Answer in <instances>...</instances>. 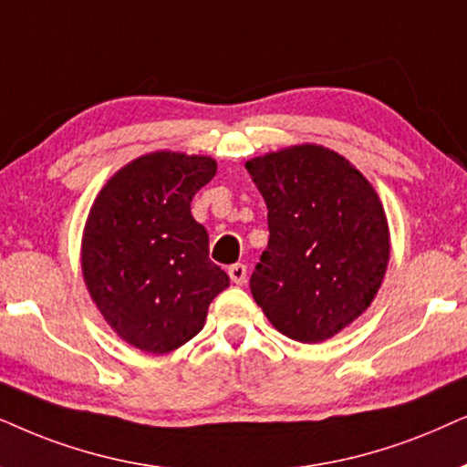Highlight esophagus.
Segmentation results:
<instances>
[{
	"mask_svg": "<svg viewBox=\"0 0 467 467\" xmlns=\"http://www.w3.org/2000/svg\"><path fill=\"white\" fill-rule=\"evenodd\" d=\"M228 275H230V279H233V282L237 284V285L245 284V279H247V266L241 265V263L233 265V266H230V269H228Z\"/></svg>",
	"mask_w": 467,
	"mask_h": 467,
	"instance_id": "34e87169",
	"label": "esophagus"
}]
</instances>
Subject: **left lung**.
<instances>
[{
	"mask_svg": "<svg viewBox=\"0 0 467 467\" xmlns=\"http://www.w3.org/2000/svg\"><path fill=\"white\" fill-rule=\"evenodd\" d=\"M269 209V245L252 273L254 301L285 337L318 344L380 290L390 233L380 196L333 149L303 142L245 161Z\"/></svg>",
	"mask_w": 467,
	"mask_h": 467,
	"instance_id": "8db88e82",
	"label": "left lung"
}]
</instances>
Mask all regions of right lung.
I'll return each instance as SVG.
<instances>
[{
	"mask_svg": "<svg viewBox=\"0 0 467 467\" xmlns=\"http://www.w3.org/2000/svg\"><path fill=\"white\" fill-rule=\"evenodd\" d=\"M215 171L209 155L145 153L104 183L87 215L80 269L91 301L147 354L172 352L201 333L211 301L230 285L190 209Z\"/></svg>",
	"mask_w": 467,
	"mask_h": 467,
	"instance_id": "right-lung-1",
	"label": "right lung"
}]
</instances>
